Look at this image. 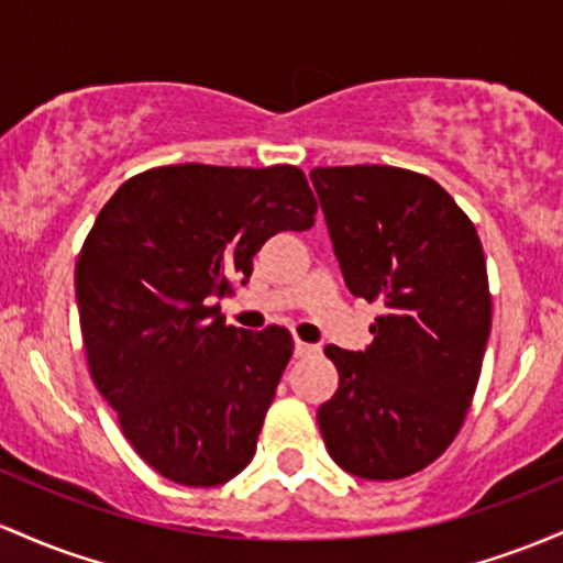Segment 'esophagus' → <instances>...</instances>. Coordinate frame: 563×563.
I'll list each match as a JSON object with an SVG mask.
<instances>
[{
  "mask_svg": "<svg viewBox=\"0 0 563 563\" xmlns=\"http://www.w3.org/2000/svg\"><path fill=\"white\" fill-rule=\"evenodd\" d=\"M294 352H296V357H307V355H314V352H318V347H314V344L301 342V339H296Z\"/></svg>",
  "mask_w": 563,
  "mask_h": 563,
  "instance_id": "34e87169",
  "label": "esophagus"
}]
</instances>
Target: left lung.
<instances>
[{
  "label": "left lung",
  "mask_w": 563,
  "mask_h": 563,
  "mask_svg": "<svg viewBox=\"0 0 563 563\" xmlns=\"http://www.w3.org/2000/svg\"><path fill=\"white\" fill-rule=\"evenodd\" d=\"M344 283L385 312L366 352L329 344L339 390L318 424L339 467L368 481L424 471L473 404L492 329L473 221L432 178L393 165L312 168Z\"/></svg>",
  "instance_id": "8db88e82"
}]
</instances>
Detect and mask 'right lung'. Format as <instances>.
Wrapping results in <instances>:
<instances>
[{
  "label": "right lung",
  "instance_id": "add662e5",
  "mask_svg": "<svg viewBox=\"0 0 563 563\" xmlns=\"http://www.w3.org/2000/svg\"><path fill=\"white\" fill-rule=\"evenodd\" d=\"M314 213L296 165L200 163L139 173L98 213L74 272L88 368L165 478L219 486L253 460L294 336L227 325L216 299L272 234L310 230Z\"/></svg>",
  "mask_w": 563,
  "mask_h": 563
}]
</instances>
